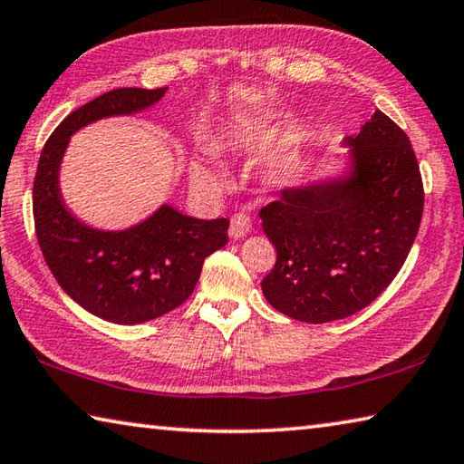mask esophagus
<instances>
[{
    "label": "esophagus",
    "mask_w": 464,
    "mask_h": 464,
    "mask_svg": "<svg viewBox=\"0 0 464 464\" xmlns=\"http://www.w3.org/2000/svg\"><path fill=\"white\" fill-rule=\"evenodd\" d=\"M251 231V218L243 213H237L231 217V225H229V235L233 239H241Z\"/></svg>",
    "instance_id": "obj_1"
}]
</instances>
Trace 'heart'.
<instances>
[{
	"label": "heart",
	"mask_w": 464,
	"mask_h": 464,
	"mask_svg": "<svg viewBox=\"0 0 464 464\" xmlns=\"http://www.w3.org/2000/svg\"><path fill=\"white\" fill-rule=\"evenodd\" d=\"M190 178L196 186L208 188V190H221L225 186L223 171L218 169L208 157H198V160H194L190 168Z\"/></svg>",
	"instance_id": "heart-1"
}]
</instances>
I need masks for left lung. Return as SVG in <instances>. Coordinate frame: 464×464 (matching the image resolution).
Listing matches in <instances>:
<instances>
[{
    "label": "left lung",
    "mask_w": 464,
    "mask_h": 464,
    "mask_svg": "<svg viewBox=\"0 0 464 464\" xmlns=\"http://www.w3.org/2000/svg\"><path fill=\"white\" fill-rule=\"evenodd\" d=\"M343 145L342 174L285 188L260 210L276 247L262 293L274 309L304 324L368 307L401 270L423 213L418 160L387 114L376 110Z\"/></svg>",
    "instance_id": "1"
}]
</instances>
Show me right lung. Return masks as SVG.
<instances>
[{
  "mask_svg": "<svg viewBox=\"0 0 464 464\" xmlns=\"http://www.w3.org/2000/svg\"><path fill=\"white\" fill-rule=\"evenodd\" d=\"M168 88H119L88 102L54 129L38 160L33 210L38 246L59 286L100 319L137 325L166 315L192 295L202 264L225 247L227 218H194L161 204L121 231L85 225L67 208L59 171L69 139L88 124L151 108Z\"/></svg>",
  "mask_w": 464,
  "mask_h": 464,
  "instance_id": "add662e5",
  "label": "right lung"
}]
</instances>
